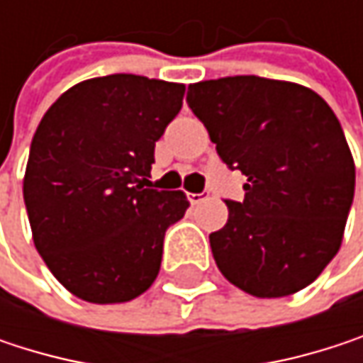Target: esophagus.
I'll use <instances>...</instances> for the list:
<instances>
[{
	"instance_id": "34e87169",
	"label": "esophagus",
	"mask_w": 363,
	"mask_h": 363,
	"mask_svg": "<svg viewBox=\"0 0 363 363\" xmlns=\"http://www.w3.org/2000/svg\"><path fill=\"white\" fill-rule=\"evenodd\" d=\"M186 197H189V201H191V203L195 206V203H201V201H203V199L208 197V193H206V191H203V193H189Z\"/></svg>"
}]
</instances>
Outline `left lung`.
<instances>
[{
  "instance_id": "8db88e82",
  "label": "left lung",
  "mask_w": 363,
  "mask_h": 363,
  "mask_svg": "<svg viewBox=\"0 0 363 363\" xmlns=\"http://www.w3.org/2000/svg\"><path fill=\"white\" fill-rule=\"evenodd\" d=\"M191 111L220 160L246 174L244 201L210 233L220 273L258 298L307 288L336 256L355 191L342 128L313 90L235 75L191 84Z\"/></svg>"
}]
</instances>
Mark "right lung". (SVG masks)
Masks as SVG:
<instances>
[{
	"label": "right lung",
	"instance_id": "obj_1",
	"mask_svg": "<svg viewBox=\"0 0 363 363\" xmlns=\"http://www.w3.org/2000/svg\"><path fill=\"white\" fill-rule=\"evenodd\" d=\"M182 96V84L115 73L75 84L41 117L23 195L37 252L77 298L128 303L155 281L189 201L147 182Z\"/></svg>",
	"mask_w": 363,
	"mask_h": 363
}]
</instances>
